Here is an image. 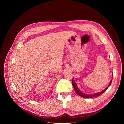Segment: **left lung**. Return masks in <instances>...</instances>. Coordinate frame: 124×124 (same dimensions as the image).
<instances>
[{
  "label": "left lung",
  "mask_w": 124,
  "mask_h": 124,
  "mask_svg": "<svg viewBox=\"0 0 124 124\" xmlns=\"http://www.w3.org/2000/svg\"><path fill=\"white\" fill-rule=\"evenodd\" d=\"M112 80L111 81L109 85L104 90H103L102 91H101V92H99V93H96V94H94V95H87V94H84V93H83L82 92H81V91L79 89L78 87H77V85L73 81V80H72V85H73V87H74V90H75L76 93L79 96H80V97H82L86 98V99H88V98H95V97H99V96H100L104 92H105V91L108 89V88L111 85V83H112Z\"/></svg>",
  "instance_id": "8db88e82"
}]
</instances>
